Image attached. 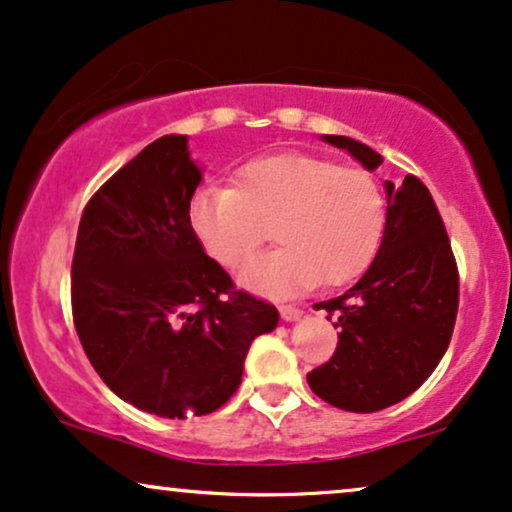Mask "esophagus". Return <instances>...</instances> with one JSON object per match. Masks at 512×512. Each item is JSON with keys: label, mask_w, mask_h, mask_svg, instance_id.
I'll return each instance as SVG.
<instances>
[{"label": "esophagus", "mask_w": 512, "mask_h": 512, "mask_svg": "<svg viewBox=\"0 0 512 512\" xmlns=\"http://www.w3.org/2000/svg\"><path fill=\"white\" fill-rule=\"evenodd\" d=\"M302 309H297V307H293V304H283L281 307V319L283 321H297V319H302Z\"/></svg>", "instance_id": "esophagus-1"}]
</instances>
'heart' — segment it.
<instances>
[{"mask_svg": "<svg viewBox=\"0 0 512 512\" xmlns=\"http://www.w3.org/2000/svg\"><path fill=\"white\" fill-rule=\"evenodd\" d=\"M189 219L198 241L224 267H238L260 248L276 222L267 255L241 269L245 288L288 297L342 286L364 274L385 231V196L371 172L340 167L307 153L252 158L236 186H212L191 198Z\"/></svg>", "mask_w": 512, "mask_h": 512, "instance_id": "b5f03b06", "label": "heart"}]
</instances>
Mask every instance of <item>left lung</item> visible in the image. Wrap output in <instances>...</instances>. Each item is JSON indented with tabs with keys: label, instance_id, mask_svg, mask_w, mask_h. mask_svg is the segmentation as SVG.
I'll return each instance as SVG.
<instances>
[{
	"label": "left lung",
	"instance_id": "1",
	"mask_svg": "<svg viewBox=\"0 0 512 512\" xmlns=\"http://www.w3.org/2000/svg\"><path fill=\"white\" fill-rule=\"evenodd\" d=\"M368 172L383 155L361 141L323 134ZM387 217L371 267L347 293L314 304L340 328L328 364L307 373L316 397L342 411L373 413L416 392L449 347L458 312V269L425 184L385 181Z\"/></svg>",
	"mask_w": 512,
	"mask_h": 512
}]
</instances>
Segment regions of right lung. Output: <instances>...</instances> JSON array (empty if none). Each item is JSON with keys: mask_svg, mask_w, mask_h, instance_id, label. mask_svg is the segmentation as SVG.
<instances>
[{"mask_svg": "<svg viewBox=\"0 0 512 512\" xmlns=\"http://www.w3.org/2000/svg\"><path fill=\"white\" fill-rule=\"evenodd\" d=\"M203 170L184 134H167L120 167L82 212L73 319L84 354L120 399L163 418L205 416L243 378L252 340L278 323L274 304L234 290L189 219Z\"/></svg>", "mask_w": 512, "mask_h": 512, "instance_id": "right-lung-1", "label": "right lung"}]
</instances>
